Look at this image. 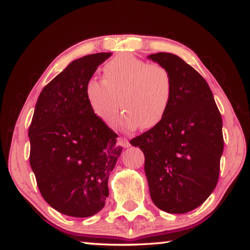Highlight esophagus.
<instances>
[{"mask_svg":"<svg viewBox=\"0 0 250 250\" xmlns=\"http://www.w3.org/2000/svg\"><path fill=\"white\" fill-rule=\"evenodd\" d=\"M120 144H121V146H122V147H125V148H128V147H130V143H129V140H128V139H125V138H121Z\"/></svg>","mask_w":250,"mask_h":250,"instance_id":"obj_1","label":"esophagus"}]
</instances>
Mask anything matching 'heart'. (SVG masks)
<instances>
[{"mask_svg":"<svg viewBox=\"0 0 250 250\" xmlns=\"http://www.w3.org/2000/svg\"><path fill=\"white\" fill-rule=\"evenodd\" d=\"M84 92L89 109L106 125H117L120 101L125 128L151 129L169 109L174 80L165 66L122 55L103 67V81H87Z\"/></svg>","mask_w":250,"mask_h":250,"instance_id":"heart-1","label":"heart"}]
</instances>
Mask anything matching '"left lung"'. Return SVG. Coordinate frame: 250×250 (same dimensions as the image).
Returning <instances> with one entry per match:
<instances>
[{"mask_svg": "<svg viewBox=\"0 0 250 250\" xmlns=\"http://www.w3.org/2000/svg\"><path fill=\"white\" fill-rule=\"evenodd\" d=\"M148 59L170 70L173 99L163 120L130 144L144 152L155 206L168 213H186L200 207L217 186L222 118L207 81L192 66L169 53Z\"/></svg>", "mask_w": 250, "mask_h": 250, "instance_id": "left-lung-1", "label": "left lung"}]
</instances>
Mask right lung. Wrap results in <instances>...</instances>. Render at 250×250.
Instances as JSON below:
<instances>
[{
  "instance_id": "add662e5",
  "label": "right lung",
  "mask_w": 250,
  "mask_h": 250,
  "mask_svg": "<svg viewBox=\"0 0 250 250\" xmlns=\"http://www.w3.org/2000/svg\"><path fill=\"white\" fill-rule=\"evenodd\" d=\"M78 58L48 83L36 103L29 128L30 166L44 201L62 214L91 217L109 196L107 180L122 147L118 135L95 117L85 84L111 57Z\"/></svg>"
}]
</instances>
